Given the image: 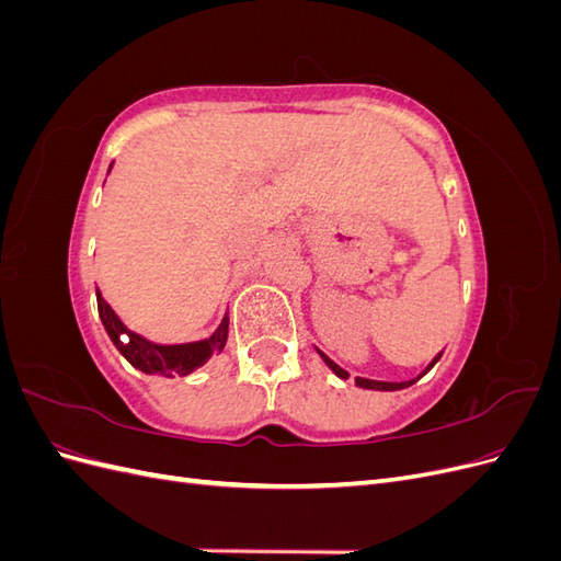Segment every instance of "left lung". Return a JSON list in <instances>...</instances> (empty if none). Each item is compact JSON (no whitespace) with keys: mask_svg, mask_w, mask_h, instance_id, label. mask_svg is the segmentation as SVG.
Wrapping results in <instances>:
<instances>
[{"mask_svg":"<svg viewBox=\"0 0 561 561\" xmlns=\"http://www.w3.org/2000/svg\"><path fill=\"white\" fill-rule=\"evenodd\" d=\"M316 353L320 355V360L328 365V369L332 371V375H334V377H339V379H346V377H348V371H346V369H342V367H339V365H336L334 360H330L325 353H322V351H318V348H316ZM443 353H445V351H439V353L435 355V358H433V360H431V363L426 365V369H423V371H421V375H416V377H414V379H410V381H375V379L355 377V386H360V388H367V390H402V388H410V386H412V383H416V381H419V379H421L423 375H428V371H431V369L435 367V363H437L439 358H443Z\"/></svg>","mask_w":561,"mask_h":561,"instance_id":"1","label":"left lung"}]
</instances>
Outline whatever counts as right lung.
<instances>
[{
  "mask_svg": "<svg viewBox=\"0 0 561 561\" xmlns=\"http://www.w3.org/2000/svg\"><path fill=\"white\" fill-rule=\"evenodd\" d=\"M110 171H112V165H110ZM95 297H98L100 320H103L112 344L135 369L145 371V375H159L165 379H173L175 375H180V377L192 375L194 369L206 365L213 355L217 351H222L227 344V334H229V318L227 316L222 318V322H219L217 330L210 336L198 339V342L157 344V342H149L147 336L133 332L105 301L103 293L95 290ZM124 335L127 336L126 340L123 339Z\"/></svg>",
  "mask_w": 561,
  "mask_h": 561,
  "instance_id": "right-lung-1",
  "label": "right lung"
}]
</instances>
